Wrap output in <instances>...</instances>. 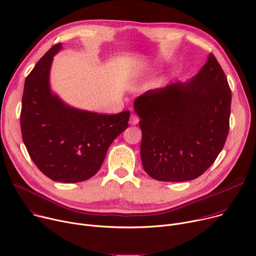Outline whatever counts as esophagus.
Returning <instances> with one entry per match:
<instances>
[{"instance_id":"esophagus-1","label":"esophagus","mask_w":256,"mask_h":256,"mask_svg":"<svg viewBox=\"0 0 256 256\" xmlns=\"http://www.w3.org/2000/svg\"><path fill=\"white\" fill-rule=\"evenodd\" d=\"M138 115H136V114H132L130 115V124H132V126H134V124H136L138 122Z\"/></svg>"}]
</instances>
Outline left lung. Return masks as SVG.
I'll return each mask as SVG.
<instances>
[{"instance_id":"obj_1","label":"left lung","mask_w":256,"mask_h":256,"mask_svg":"<svg viewBox=\"0 0 256 256\" xmlns=\"http://www.w3.org/2000/svg\"><path fill=\"white\" fill-rule=\"evenodd\" d=\"M230 101L228 80L212 54L189 80L138 96L134 109L140 118L145 172L161 182L200 176L224 148Z\"/></svg>"}]
</instances>
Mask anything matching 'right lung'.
I'll return each instance as SVG.
<instances>
[{
    "mask_svg": "<svg viewBox=\"0 0 256 256\" xmlns=\"http://www.w3.org/2000/svg\"><path fill=\"white\" fill-rule=\"evenodd\" d=\"M57 44L36 64L24 82L20 124L23 143L38 168L61 182L88 180L100 170L111 143L128 126L130 111L100 114L72 107L51 88Z\"/></svg>",
    "mask_w": 256,
    "mask_h": 256,
    "instance_id": "1",
    "label": "right lung"
}]
</instances>
